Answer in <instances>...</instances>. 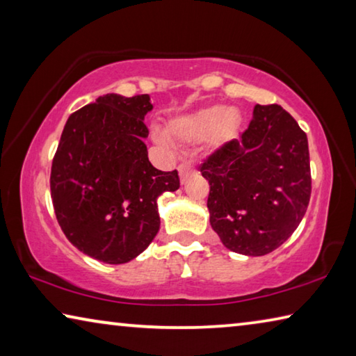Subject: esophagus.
Here are the masks:
<instances>
[{
  "label": "esophagus",
  "mask_w": 356,
  "mask_h": 356,
  "mask_svg": "<svg viewBox=\"0 0 356 356\" xmlns=\"http://www.w3.org/2000/svg\"><path fill=\"white\" fill-rule=\"evenodd\" d=\"M177 170H179L180 180H182V182H185V180L188 179V176L191 174V166L188 163H180Z\"/></svg>",
  "instance_id": "obj_1"
}]
</instances>
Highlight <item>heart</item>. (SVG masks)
<instances>
[{
    "instance_id": "b5f03b06",
    "label": "heart",
    "mask_w": 356,
    "mask_h": 356,
    "mask_svg": "<svg viewBox=\"0 0 356 356\" xmlns=\"http://www.w3.org/2000/svg\"><path fill=\"white\" fill-rule=\"evenodd\" d=\"M242 118L236 108L209 106L188 116L179 118L170 125V135L174 140L195 143L206 138L216 127V134L221 138H227L236 134ZM163 141V138H159Z\"/></svg>"
}]
</instances>
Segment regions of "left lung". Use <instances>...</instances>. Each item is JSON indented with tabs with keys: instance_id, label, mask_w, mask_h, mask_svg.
<instances>
[{
	"instance_id": "8db88e82",
	"label": "left lung",
	"mask_w": 356,
	"mask_h": 356,
	"mask_svg": "<svg viewBox=\"0 0 356 356\" xmlns=\"http://www.w3.org/2000/svg\"><path fill=\"white\" fill-rule=\"evenodd\" d=\"M210 225L227 250L264 256L292 236L311 197L308 138L280 105H256L240 140L200 165Z\"/></svg>"
}]
</instances>
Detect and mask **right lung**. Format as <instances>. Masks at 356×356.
<instances>
[{
    "mask_svg": "<svg viewBox=\"0 0 356 356\" xmlns=\"http://www.w3.org/2000/svg\"><path fill=\"white\" fill-rule=\"evenodd\" d=\"M147 94H106L72 113L53 156L50 190L69 242L106 264H125L160 229L156 200L180 186L177 171L147 159Z\"/></svg>",
    "mask_w": 356,
    "mask_h": 356,
    "instance_id": "obj_1",
    "label": "right lung"
}]
</instances>
